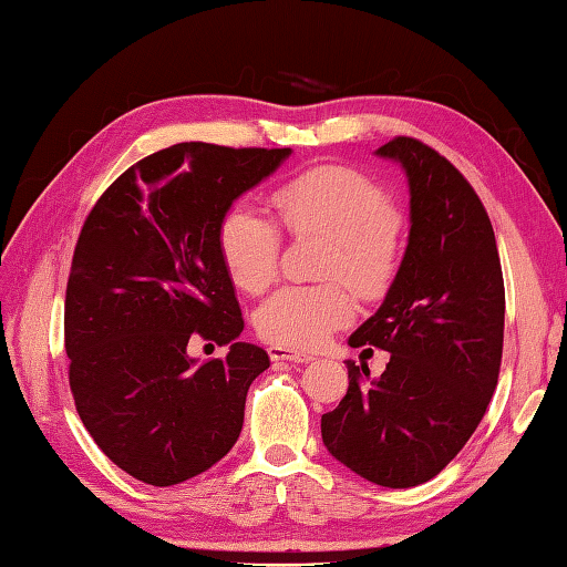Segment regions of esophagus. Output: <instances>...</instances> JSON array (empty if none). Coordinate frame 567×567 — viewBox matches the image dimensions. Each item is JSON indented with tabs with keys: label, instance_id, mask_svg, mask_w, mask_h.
Returning <instances> with one entry per match:
<instances>
[{
	"label": "esophagus",
	"instance_id": "34e87169",
	"mask_svg": "<svg viewBox=\"0 0 567 567\" xmlns=\"http://www.w3.org/2000/svg\"><path fill=\"white\" fill-rule=\"evenodd\" d=\"M269 358L271 361H291V363H310L312 355L310 353H300L293 349H284V347H269Z\"/></svg>",
	"mask_w": 567,
	"mask_h": 567
}]
</instances>
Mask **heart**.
Wrapping results in <instances>:
<instances>
[{"label":"heart","instance_id":"obj_1","mask_svg":"<svg viewBox=\"0 0 567 567\" xmlns=\"http://www.w3.org/2000/svg\"><path fill=\"white\" fill-rule=\"evenodd\" d=\"M284 226L331 240L324 274L341 276L365 298L380 296L394 279L399 236L390 192L349 165H320L288 179L271 195ZM220 257L233 284L261 293L279 267L281 233L265 214L238 204L218 230ZM353 300L339 284L284 286L257 310V329L286 349H315L349 324Z\"/></svg>","mask_w":567,"mask_h":567}]
</instances>
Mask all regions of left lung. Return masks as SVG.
I'll return each instance as SVG.
<instances>
[{"label":"left lung","instance_id":"obj_1","mask_svg":"<svg viewBox=\"0 0 567 567\" xmlns=\"http://www.w3.org/2000/svg\"><path fill=\"white\" fill-rule=\"evenodd\" d=\"M375 156L409 185L404 257L378 312L349 347L390 351L380 378L349 368V390L322 416V443L384 488L431 481L472 437L498 384L505 286L491 218L454 165L409 136Z\"/></svg>","mask_w":567,"mask_h":567}]
</instances>
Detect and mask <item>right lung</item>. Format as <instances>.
<instances>
[{"label":"right lung","instance_id":"1","mask_svg":"<svg viewBox=\"0 0 567 567\" xmlns=\"http://www.w3.org/2000/svg\"><path fill=\"white\" fill-rule=\"evenodd\" d=\"M291 154L175 144L124 171L81 228L64 300L69 384L95 445L151 486L197 476L238 443L269 355L238 339L218 230ZM195 336L228 346L227 358L192 359Z\"/></svg>","mask_w":567,"mask_h":567}]
</instances>
